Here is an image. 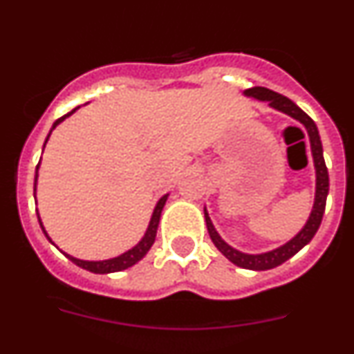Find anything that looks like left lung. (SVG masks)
I'll return each instance as SVG.
<instances>
[{"mask_svg":"<svg viewBox=\"0 0 354 354\" xmlns=\"http://www.w3.org/2000/svg\"><path fill=\"white\" fill-rule=\"evenodd\" d=\"M246 97H253L257 101H266L269 102L270 108L276 111H281V113L288 114L292 120L299 121V123L305 127L306 133H308L310 138V149H312V157H313V166H315V200H313L312 212H310L308 221H306L305 226L301 227L298 234L295 238L284 243L279 248H274L270 252L266 253H243L240 250L233 248L231 245H227L223 238L219 236V233L214 227L212 221H210L209 214H207V209H203V214H205V224L207 231L210 234V240L212 243L217 246L221 253L226 257L230 262H233L234 266L243 267V269L250 270H269L274 269V267L281 266V263L286 262L288 259H291L292 255L299 252L305 245H308L312 241V238L315 236L317 230H319L320 223H322L324 210H326V200L327 195H329V173H327L326 160H324V151H322V142H320L319 130H317V124L308 114L303 109H299L291 99L284 97V95L277 94V92L269 91L266 87H252L246 88L243 92Z\"/></svg>","mask_w":354,"mask_h":354,"instance_id":"left-lung-1","label":"left lung"}]
</instances>
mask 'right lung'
I'll return each mask as SVG.
<instances>
[{
  "mask_svg": "<svg viewBox=\"0 0 354 354\" xmlns=\"http://www.w3.org/2000/svg\"><path fill=\"white\" fill-rule=\"evenodd\" d=\"M78 108H80V106H78ZM78 108L71 109L70 113L65 114V116H62V118H59V120H56L55 123H53L51 131L55 130V128L58 127V124L62 123V121H65L68 116H71V114H73L75 111H77ZM51 131H49V135H51ZM49 135H48V138H46V142H44V147H46V144H48V140H49ZM37 171H39V164H37V167H35L34 197H35V187H37ZM167 197H169V194L162 195V197L159 198V202L156 203V209H154V212H152L151 223H149V227H147V231H145L144 238H142V240L138 241V243L135 245L133 248L128 250V252L121 253V255L114 257V259H108V260H82V259H75V257L68 255V253H65V252H63V255L68 257V259H70L73 263H77L78 267H82V269L88 270V272H94V274L120 272V270H124V269H128V267L135 266V263L140 262V260L144 259L145 255H147V252H149V250H151V246L154 245V241H156V233H157V226H159V219H160V212H162L164 203H166ZM37 219H39V224H41V227H42V233H44L46 238H48V240L53 243V240H51V238H49V234L46 233L44 226H42V221H41V216H39V212H37ZM53 245H55V243H53ZM55 246H56V245H55ZM56 248H58V246H56Z\"/></svg>",
  "mask_w": 354,
  "mask_h": 354,
  "instance_id": "right-lung-1",
  "label": "right lung"
}]
</instances>
